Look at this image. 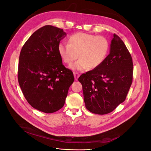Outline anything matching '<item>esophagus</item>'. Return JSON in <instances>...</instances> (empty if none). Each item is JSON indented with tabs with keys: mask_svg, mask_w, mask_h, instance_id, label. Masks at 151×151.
<instances>
[{
	"mask_svg": "<svg viewBox=\"0 0 151 151\" xmlns=\"http://www.w3.org/2000/svg\"><path fill=\"white\" fill-rule=\"evenodd\" d=\"M74 76L75 80H77V79H78L79 77L80 76V74H79V72H74Z\"/></svg>",
	"mask_w": 151,
	"mask_h": 151,
	"instance_id": "34e87169",
	"label": "esophagus"
}]
</instances>
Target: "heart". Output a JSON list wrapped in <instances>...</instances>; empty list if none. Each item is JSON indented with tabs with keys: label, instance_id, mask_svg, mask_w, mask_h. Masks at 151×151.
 <instances>
[{
	"label": "heart",
	"instance_id": "obj_1",
	"mask_svg": "<svg viewBox=\"0 0 151 151\" xmlns=\"http://www.w3.org/2000/svg\"><path fill=\"white\" fill-rule=\"evenodd\" d=\"M67 42L68 44L58 45V52L62 61L68 65L80 58L71 66L73 70L96 68L106 60L109 53V42L103 36L78 32L71 35Z\"/></svg>",
	"mask_w": 151,
	"mask_h": 151
}]
</instances>
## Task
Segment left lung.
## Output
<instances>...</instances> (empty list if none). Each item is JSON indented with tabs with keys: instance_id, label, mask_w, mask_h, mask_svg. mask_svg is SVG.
<instances>
[{
	"instance_id": "obj_1",
	"label": "left lung",
	"mask_w": 151,
	"mask_h": 151,
	"mask_svg": "<svg viewBox=\"0 0 151 151\" xmlns=\"http://www.w3.org/2000/svg\"><path fill=\"white\" fill-rule=\"evenodd\" d=\"M132 79L131 55L119 36L114 34L106 60L78 79L83 86L86 108L98 115L113 111L125 100Z\"/></svg>"
}]
</instances>
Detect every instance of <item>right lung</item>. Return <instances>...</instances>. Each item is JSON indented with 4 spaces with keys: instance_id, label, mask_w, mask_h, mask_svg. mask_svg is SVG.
<instances>
[{
    "instance_id": "1",
    "label": "right lung",
    "mask_w": 151,
    "mask_h": 151,
    "mask_svg": "<svg viewBox=\"0 0 151 151\" xmlns=\"http://www.w3.org/2000/svg\"><path fill=\"white\" fill-rule=\"evenodd\" d=\"M63 29L47 25L26 41L19 55L18 82L32 107L47 113L61 109L74 83L73 72L63 65L58 46L66 36Z\"/></svg>"
}]
</instances>
